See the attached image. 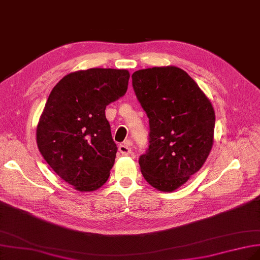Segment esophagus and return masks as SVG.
<instances>
[{"label":"esophagus","mask_w":260,"mask_h":260,"mask_svg":"<svg viewBox=\"0 0 260 260\" xmlns=\"http://www.w3.org/2000/svg\"><path fill=\"white\" fill-rule=\"evenodd\" d=\"M132 141L131 140H126L124 141L122 145L119 146V151L122 153V154H125V155H128L129 153L132 152Z\"/></svg>","instance_id":"1"}]
</instances>
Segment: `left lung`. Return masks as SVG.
Masks as SVG:
<instances>
[{"mask_svg": "<svg viewBox=\"0 0 260 260\" xmlns=\"http://www.w3.org/2000/svg\"><path fill=\"white\" fill-rule=\"evenodd\" d=\"M133 88L146 111L149 149L139 158L148 183L170 193L204 166L213 146V106L186 72L152 67L132 75Z\"/></svg>", "mask_w": 260, "mask_h": 260, "instance_id": "obj_1", "label": "left lung"}]
</instances>
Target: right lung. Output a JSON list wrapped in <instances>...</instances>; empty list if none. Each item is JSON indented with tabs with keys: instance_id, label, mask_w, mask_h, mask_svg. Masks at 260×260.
I'll return each mask as SVG.
<instances>
[{
	"instance_id": "1",
	"label": "right lung",
	"mask_w": 260,
	"mask_h": 260,
	"mask_svg": "<svg viewBox=\"0 0 260 260\" xmlns=\"http://www.w3.org/2000/svg\"><path fill=\"white\" fill-rule=\"evenodd\" d=\"M126 70L90 69L64 76L47 100L36 128L41 154L79 191L103 186L118 151L106 106L126 93Z\"/></svg>"
}]
</instances>
